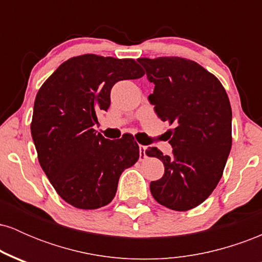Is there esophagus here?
Segmentation results:
<instances>
[{"mask_svg":"<svg viewBox=\"0 0 262 262\" xmlns=\"http://www.w3.org/2000/svg\"><path fill=\"white\" fill-rule=\"evenodd\" d=\"M139 150H140V154L143 155V158H146V146L139 145Z\"/></svg>","mask_w":262,"mask_h":262,"instance_id":"obj_1","label":"esophagus"}]
</instances>
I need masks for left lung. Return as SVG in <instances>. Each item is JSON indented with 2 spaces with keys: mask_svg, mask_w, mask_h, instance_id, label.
I'll return each instance as SVG.
<instances>
[{
  "mask_svg": "<svg viewBox=\"0 0 262 262\" xmlns=\"http://www.w3.org/2000/svg\"><path fill=\"white\" fill-rule=\"evenodd\" d=\"M150 82L149 96L159 118L175 125L169 143L172 155L149 148L165 166L164 176L150 183L156 202L188 210L204 202L219 180L231 149V107L223 85L197 62L177 56L139 58Z\"/></svg>",
  "mask_w": 262,
  "mask_h": 262,
  "instance_id": "obj_1",
  "label": "left lung"
}]
</instances>
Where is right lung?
Masks as SVG:
<instances>
[{
    "instance_id": "right-lung-1",
    "label": "right lung",
    "mask_w": 262,
    "mask_h": 262,
    "mask_svg": "<svg viewBox=\"0 0 262 262\" xmlns=\"http://www.w3.org/2000/svg\"><path fill=\"white\" fill-rule=\"evenodd\" d=\"M143 75L133 59L85 54L62 62L39 89L31 124L38 160L71 206L97 209L110 203L122 172L141 155L133 135L110 140L93 125L110 107L114 83Z\"/></svg>"
}]
</instances>
